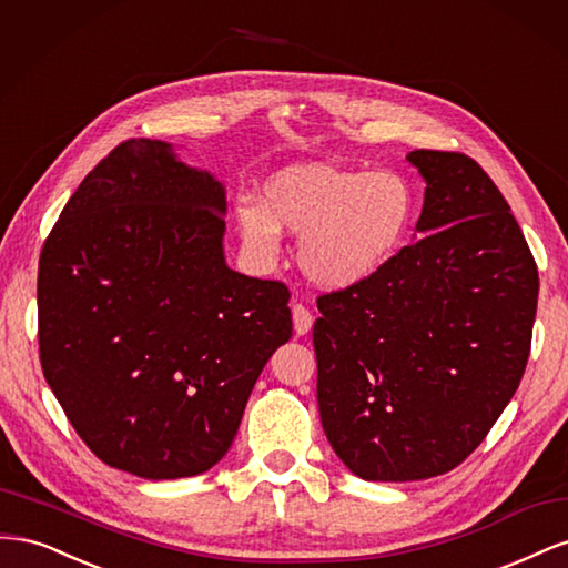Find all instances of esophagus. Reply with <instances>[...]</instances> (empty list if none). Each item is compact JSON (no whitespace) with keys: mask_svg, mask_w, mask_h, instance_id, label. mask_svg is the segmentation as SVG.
Listing matches in <instances>:
<instances>
[{"mask_svg":"<svg viewBox=\"0 0 568 568\" xmlns=\"http://www.w3.org/2000/svg\"><path fill=\"white\" fill-rule=\"evenodd\" d=\"M291 315H294V329L298 336L313 329V313L307 311L303 303H294V307H291Z\"/></svg>","mask_w":568,"mask_h":568,"instance_id":"1","label":"esophagus"}]
</instances>
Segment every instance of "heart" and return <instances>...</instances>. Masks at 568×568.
Segmentation results:
<instances>
[{"label":"heart","instance_id":"obj_1","mask_svg":"<svg viewBox=\"0 0 568 568\" xmlns=\"http://www.w3.org/2000/svg\"><path fill=\"white\" fill-rule=\"evenodd\" d=\"M263 196L236 205L244 246L270 261L282 227L301 234V267L326 288L357 286L382 272L405 246L417 213L415 189L393 170L294 165L272 175Z\"/></svg>","mask_w":568,"mask_h":568}]
</instances>
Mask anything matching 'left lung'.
<instances>
[{"instance_id": "1", "label": "left lung", "mask_w": 568, "mask_h": 568, "mask_svg": "<svg viewBox=\"0 0 568 568\" xmlns=\"http://www.w3.org/2000/svg\"><path fill=\"white\" fill-rule=\"evenodd\" d=\"M426 180L417 232L367 282L317 298V405L334 453L365 480L455 469L524 376L538 267L474 159L407 153Z\"/></svg>"}]
</instances>
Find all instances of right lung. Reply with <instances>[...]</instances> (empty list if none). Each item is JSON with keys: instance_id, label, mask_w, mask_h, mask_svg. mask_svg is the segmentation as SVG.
<instances>
[{"instance_id": "1", "label": "right lung", "mask_w": 568, "mask_h": 568, "mask_svg": "<svg viewBox=\"0 0 568 568\" xmlns=\"http://www.w3.org/2000/svg\"><path fill=\"white\" fill-rule=\"evenodd\" d=\"M225 189L159 140L118 144L68 199L38 272L44 379L109 467L209 471L291 338L288 288L225 263Z\"/></svg>"}]
</instances>
